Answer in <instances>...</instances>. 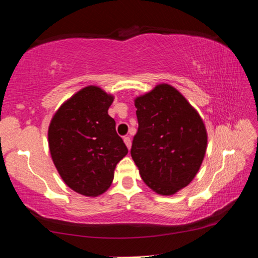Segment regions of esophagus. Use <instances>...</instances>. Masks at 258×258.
I'll return each instance as SVG.
<instances>
[{
    "label": "esophagus",
    "instance_id": "obj_1",
    "mask_svg": "<svg viewBox=\"0 0 258 258\" xmlns=\"http://www.w3.org/2000/svg\"><path fill=\"white\" fill-rule=\"evenodd\" d=\"M124 142L126 147H127V149L130 150L131 149V146H132V141H131V138L130 137H125L124 138Z\"/></svg>",
    "mask_w": 258,
    "mask_h": 258
}]
</instances>
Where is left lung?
<instances>
[{
  "label": "left lung",
  "mask_w": 258,
  "mask_h": 258,
  "mask_svg": "<svg viewBox=\"0 0 258 258\" xmlns=\"http://www.w3.org/2000/svg\"><path fill=\"white\" fill-rule=\"evenodd\" d=\"M139 130L131 156L143 182L160 196H173L197 175L207 149L198 111L175 87L161 83L134 99Z\"/></svg>",
  "instance_id": "8db88e82"
}]
</instances>
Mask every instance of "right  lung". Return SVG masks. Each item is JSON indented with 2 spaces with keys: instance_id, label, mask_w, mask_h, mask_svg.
Segmentation results:
<instances>
[{
  "instance_id": "add662e5",
  "label": "right lung",
  "mask_w": 258,
  "mask_h": 258,
  "mask_svg": "<svg viewBox=\"0 0 258 258\" xmlns=\"http://www.w3.org/2000/svg\"><path fill=\"white\" fill-rule=\"evenodd\" d=\"M112 94L101 87H83L66 100L52 117L49 149L56 171L77 194L97 197L111 185L116 165L127 155L108 115Z\"/></svg>"
}]
</instances>
